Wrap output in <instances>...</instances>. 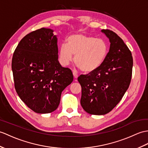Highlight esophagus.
<instances>
[{"label": "esophagus", "instance_id": "obj_1", "mask_svg": "<svg viewBox=\"0 0 148 148\" xmlns=\"http://www.w3.org/2000/svg\"><path fill=\"white\" fill-rule=\"evenodd\" d=\"M73 75H74V78H75V79H77L78 77V74L76 73H75V72H73Z\"/></svg>", "mask_w": 148, "mask_h": 148}]
</instances>
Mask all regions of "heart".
<instances>
[{
    "mask_svg": "<svg viewBox=\"0 0 148 148\" xmlns=\"http://www.w3.org/2000/svg\"><path fill=\"white\" fill-rule=\"evenodd\" d=\"M108 51V44L102 38L77 33L69 36L67 44L62 43L58 50V59L63 66L73 60L80 69L89 73L97 69L103 62Z\"/></svg>",
    "mask_w": 148,
    "mask_h": 148,
    "instance_id": "heart-1",
    "label": "heart"
}]
</instances>
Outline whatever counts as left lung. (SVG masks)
Segmentation results:
<instances>
[{
    "instance_id": "1",
    "label": "left lung",
    "mask_w": 148,
    "mask_h": 148,
    "mask_svg": "<svg viewBox=\"0 0 148 148\" xmlns=\"http://www.w3.org/2000/svg\"><path fill=\"white\" fill-rule=\"evenodd\" d=\"M110 47L105 60L95 70L81 74V105L91 115H105L114 108L127 90L132 73L131 51L115 33L102 29Z\"/></svg>"
}]
</instances>
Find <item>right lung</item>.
<instances>
[{
	"label": "right lung",
	"mask_w": 148,
	"mask_h": 148,
	"mask_svg": "<svg viewBox=\"0 0 148 148\" xmlns=\"http://www.w3.org/2000/svg\"><path fill=\"white\" fill-rule=\"evenodd\" d=\"M51 29L27 34L17 46L12 59L16 91L21 99L38 113L58 108L61 93L73 81L70 69L58 60L57 38Z\"/></svg>",
	"instance_id": "1"
}]
</instances>
